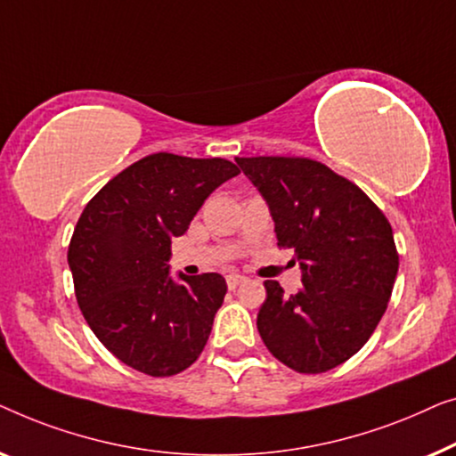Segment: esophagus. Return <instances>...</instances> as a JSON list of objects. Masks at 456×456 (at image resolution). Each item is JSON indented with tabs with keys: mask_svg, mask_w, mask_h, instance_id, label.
<instances>
[{
	"mask_svg": "<svg viewBox=\"0 0 456 456\" xmlns=\"http://www.w3.org/2000/svg\"><path fill=\"white\" fill-rule=\"evenodd\" d=\"M243 281H246V277H241V274H237V273L227 274V287H229V289H235V287L241 285Z\"/></svg>",
	"mask_w": 456,
	"mask_h": 456,
	"instance_id": "obj_1",
	"label": "esophagus"
}]
</instances>
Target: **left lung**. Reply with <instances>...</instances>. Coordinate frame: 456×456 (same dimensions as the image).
Returning a JSON list of instances; mask_svg holds the SVG:
<instances>
[{"label": "left lung", "mask_w": 456, "mask_h": 456, "mask_svg": "<svg viewBox=\"0 0 456 456\" xmlns=\"http://www.w3.org/2000/svg\"><path fill=\"white\" fill-rule=\"evenodd\" d=\"M271 208L279 248H291L301 289L265 281L258 332L299 374H322L368 343L399 271L393 227L354 182L304 157H237Z\"/></svg>", "instance_id": "8db88e82"}]
</instances>
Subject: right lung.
I'll return each mask as SVG.
<instances>
[{"instance_id": "obj_1", "label": "right lung", "mask_w": 456, "mask_h": 456, "mask_svg": "<svg viewBox=\"0 0 456 456\" xmlns=\"http://www.w3.org/2000/svg\"><path fill=\"white\" fill-rule=\"evenodd\" d=\"M240 169L227 159L157 152L118 173L82 210L68 248L76 299L94 335L130 368H190L227 293L221 274L169 277L171 240Z\"/></svg>"}]
</instances>
